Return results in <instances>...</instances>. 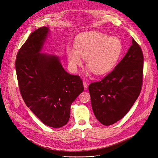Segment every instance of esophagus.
Wrapping results in <instances>:
<instances>
[{"instance_id":"esophagus-1","label":"esophagus","mask_w":158,"mask_h":158,"mask_svg":"<svg viewBox=\"0 0 158 158\" xmlns=\"http://www.w3.org/2000/svg\"><path fill=\"white\" fill-rule=\"evenodd\" d=\"M83 86H84V88L85 89H86L87 88H88V84H87V83L85 82V81H84V82H83Z\"/></svg>"}]
</instances>
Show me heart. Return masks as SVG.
Instances as JSON below:
<instances>
[{"mask_svg": "<svg viewBox=\"0 0 158 158\" xmlns=\"http://www.w3.org/2000/svg\"><path fill=\"white\" fill-rule=\"evenodd\" d=\"M122 51V44L118 38L91 31L78 35L75 40L74 49L68 48L67 55L69 66L75 71L82 65V57L87 68L95 75H102L114 68Z\"/></svg>", "mask_w": 158, "mask_h": 158, "instance_id": "b5f03b06", "label": "heart"}]
</instances>
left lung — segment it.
<instances>
[{
	"instance_id": "obj_1",
	"label": "left lung",
	"mask_w": 158,
	"mask_h": 158,
	"mask_svg": "<svg viewBox=\"0 0 158 158\" xmlns=\"http://www.w3.org/2000/svg\"><path fill=\"white\" fill-rule=\"evenodd\" d=\"M143 61L141 47L132 39L129 50L113 71L89 86L93 112L103 125L122 119L137 100L143 85Z\"/></svg>"
}]
</instances>
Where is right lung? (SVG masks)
Instances as JSON below:
<instances>
[{
	"label": "right lung",
	"mask_w": 158,
	"mask_h": 158,
	"mask_svg": "<svg viewBox=\"0 0 158 158\" xmlns=\"http://www.w3.org/2000/svg\"><path fill=\"white\" fill-rule=\"evenodd\" d=\"M49 31L43 27L31 34L15 60L21 96L32 113L51 127L66 125L70 107L84 90L79 75L66 72L55 56L40 53Z\"/></svg>",
	"instance_id": "1"
}]
</instances>
